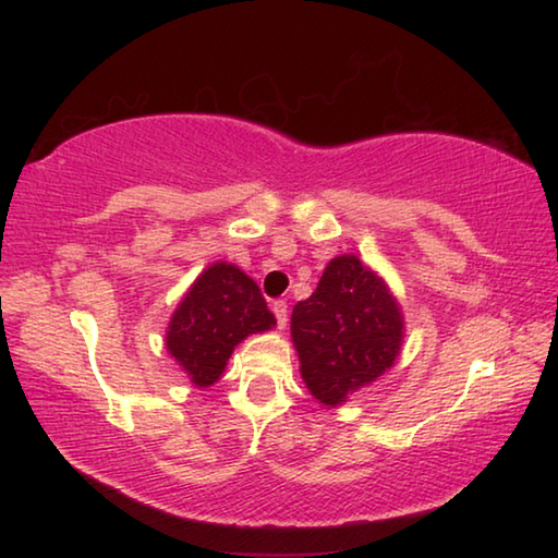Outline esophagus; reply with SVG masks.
<instances>
[{
    "label": "esophagus",
    "mask_w": 558,
    "mask_h": 558,
    "mask_svg": "<svg viewBox=\"0 0 558 558\" xmlns=\"http://www.w3.org/2000/svg\"><path fill=\"white\" fill-rule=\"evenodd\" d=\"M272 313H276L278 329H286V325H288V302L286 300L272 302Z\"/></svg>",
    "instance_id": "obj_1"
}]
</instances>
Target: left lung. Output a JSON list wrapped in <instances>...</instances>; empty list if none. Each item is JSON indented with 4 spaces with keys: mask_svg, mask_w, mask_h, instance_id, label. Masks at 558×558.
Wrapping results in <instances>:
<instances>
[{
    "mask_svg": "<svg viewBox=\"0 0 558 558\" xmlns=\"http://www.w3.org/2000/svg\"><path fill=\"white\" fill-rule=\"evenodd\" d=\"M290 332L310 393L339 405L393 364L403 323L381 278L356 256H339L313 295L292 307Z\"/></svg>",
    "mask_w": 558,
    "mask_h": 558,
    "instance_id": "1",
    "label": "left lung"
}]
</instances>
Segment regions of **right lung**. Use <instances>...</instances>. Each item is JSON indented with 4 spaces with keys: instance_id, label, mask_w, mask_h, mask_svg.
Instances as JSON below:
<instances>
[{
    "instance_id": "right-lung-1",
    "label": "right lung",
    "mask_w": 558,
    "mask_h": 558,
    "mask_svg": "<svg viewBox=\"0 0 558 558\" xmlns=\"http://www.w3.org/2000/svg\"><path fill=\"white\" fill-rule=\"evenodd\" d=\"M276 325L260 288L226 263L206 268L167 329V349L194 386L219 381L233 347L253 332Z\"/></svg>"
}]
</instances>
